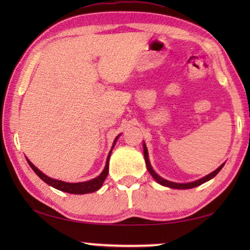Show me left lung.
Here are the masks:
<instances>
[{
    "instance_id": "1",
    "label": "left lung",
    "mask_w": 250,
    "mask_h": 250,
    "mask_svg": "<svg viewBox=\"0 0 250 250\" xmlns=\"http://www.w3.org/2000/svg\"><path fill=\"white\" fill-rule=\"evenodd\" d=\"M143 153H145V160H146V167H147V171H149L150 174L152 175V177L158 182L159 184L163 185V186H167V188H176V189H188V188H196V186L201 185L203 183H205V182L209 181L213 179V177H215L217 175V173L222 170L224 164L223 163L221 167H218L216 170H215L214 172L209 173V174H207L206 176L202 177V179H198L196 181L194 182H189V183H175V182H171V181H167L166 179H163L162 176H160L158 173H155V171L153 170V167H152L151 163H150V160H149V152H147V149H146V143L143 142Z\"/></svg>"
}]
</instances>
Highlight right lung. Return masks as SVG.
Returning <instances> with one entry per match:
<instances>
[{"label": "right lung", "instance_id": "add662e5", "mask_svg": "<svg viewBox=\"0 0 250 250\" xmlns=\"http://www.w3.org/2000/svg\"><path fill=\"white\" fill-rule=\"evenodd\" d=\"M121 134L118 135V137L115 139V141H113V145L111 150H110L109 154H108V158L107 161H105V167L104 168V171L100 173V174L95 177V179L89 180V181H86V182H79V183H68V182H64V181H61V180H55L52 179V177L47 176L46 174H44L43 172L41 170H39L34 164L29 161L27 158V163L29 164V167L33 168V171L36 173L37 176L40 177V179L43 180L46 184H48L49 186H53L54 188L59 189V191L62 192H66V193H70V194H88V193H94L96 191H98V189L103 186L104 182L105 180V177L108 175V172H109V159H110V155H111V152L113 146H115L116 142L118 140V138L120 137Z\"/></svg>", "mask_w": 250, "mask_h": 250}]
</instances>
